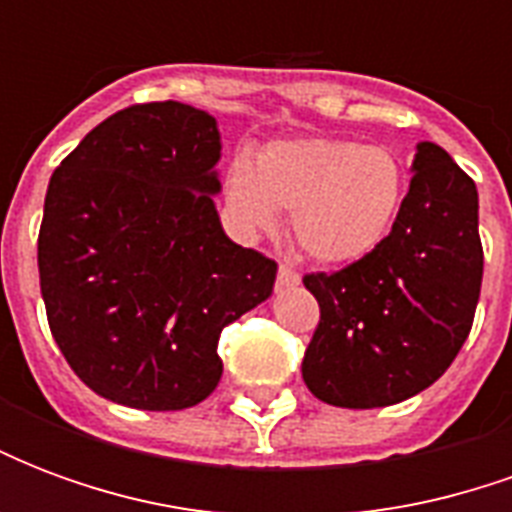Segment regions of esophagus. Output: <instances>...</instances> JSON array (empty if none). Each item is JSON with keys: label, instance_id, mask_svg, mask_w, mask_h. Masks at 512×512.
<instances>
[{"label": "esophagus", "instance_id": "34e87169", "mask_svg": "<svg viewBox=\"0 0 512 512\" xmlns=\"http://www.w3.org/2000/svg\"><path fill=\"white\" fill-rule=\"evenodd\" d=\"M299 282H301V277L296 274V271H293V268L285 266V263L279 266V271H277V285H279V288H296Z\"/></svg>", "mask_w": 512, "mask_h": 512}]
</instances>
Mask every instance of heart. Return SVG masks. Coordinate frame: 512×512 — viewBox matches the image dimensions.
<instances>
[{
	"label": "heart",
	"instance_id": "heart-1",
	"mask_svg": "<svg viewBox=\"0 0 512 512\" xmlns=\"http://www.w3.org/2000/svg\"><path fill=\"white\" fill-rule=\"evenodd\" d=\"M408 175L395 153L354 139H279L224 175V202L246 235L274 230L290 211V233L321 266H354L376 255L403 211Z\"/></svg>",
	"mask_w": 512,
	"mask_h": 512
}]
</instances>
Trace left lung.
<instances>
[{
  "instance_id": "obj_1",
  "label": "left lung",
  "mask_w": 512,
  "mask_h": 512,
  "mask_svg": "<svg viewBox=\"0 0 512 512\" xmlns=\"http://www.w3.org/2000/svg\"><path fill=\"white\" fill-rule=\"evenodd\" d=\"M403 211L376 255L307 274L321 321L301 362L312 395L384 408L444 376L472 329L483 285L477 186L444 147L419 142Z\"/></svg>"
}]
</instances>
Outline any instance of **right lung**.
<instances>
[{"instance_id":"add662e5","label":"right lung","mask_w":512,"mask_h":512,"mask_svg":"<svg viewBox=\"0 0 512 512\" xmlns=\"http://www.w3.org/2000/svg\"><path fill=\"white\" fill-rule=\"evenodd\" d=\"M219 158L216 117L158 101L106 117L54 169L40 293L95 395L142 411L197 406L222 378L224 326L271 296L277 263L222 230Z\"/></svg>"}]
</instances>
